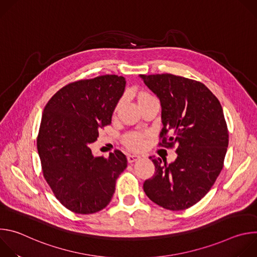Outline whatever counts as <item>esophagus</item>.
<instances>
[{
  "label": "esophagus",
  "mask_w": 257,
  "mask_h": 257,
  "mask_svg": "<svg viewBox=\"0 0 257 257\" xmlns=\"http://www.w3.org/2000/svg\"><path fill=\"white\" fill-rule=\"evenodd\" d=\"M140 158H141V157L136 156V155H128V156H127V161H128V163L132 164V163L136 162L137 160H139Z\"/></svg>",
  "instance_id": "34e87169"
}]
</instances>
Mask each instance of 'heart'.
I'll return each instance as SVG.
<instances>
[{"instance_id":"heart-1","label":"heart","mask_w":257,"mask_h":257,"mask_svg":"<svg viewBox=\"0 0 257 257\" xmlns=\"http://www.w3.org/2000/svg\"><path fill=\"white\" fill-rule=\"evenodd\" d=\"M151 95L145 93V92H141L139 93L138 95V100L140 99H143L145 97H150ZM123 142L124 144L127 146L128 149L130 150H133V151H137V150H140L142 146H143V136L138 133V132H129L127 133L124 137H123Z\"/></svg>"}]
</instances>
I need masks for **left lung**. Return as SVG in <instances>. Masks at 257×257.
Masks as SVG:
<instances>
[{"label": "left lung", "mask_w": 257, "mask_h": 257, "mask_svg": "<svg viewBox=\"0 0 257 257\" xmlns=\"http://www.w3.org/2000/svg\"><path fill=\"white\" fill-rule=\"evenodd\" d=\"M139 77L161 101L160 145L177 148L171 164L153 160L156 172L143 190L166 209H186L205 196L223 169L229 143L223 107L201 82L168 73Z\"/></svg>", "instance_id": "left-lung-1"}]
</instances>
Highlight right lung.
I'll list each match as a JSON object with an SVG mask.
<instances>
[{
    "label": "right lung",
    "instance_id": "obj_1",
    "mask_svg": "<svg viewBox=\"0 0 257 257\" xmlns=\"http://www.w3.org/2000/svg\"><path fill=\"white\" fill-rule=\"evenodd\" d=\"M125 85L118 75L79 80L56 92L44 109L38 137L44 177L57 199L73 212L104 208L127 167L120 151L104 159L94 157L90 149L98 130L111 124Z\"/></svg>",
    "mask_w": 257,
    "mask_h": 257
}]
</instances>
